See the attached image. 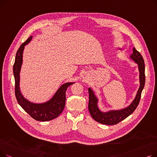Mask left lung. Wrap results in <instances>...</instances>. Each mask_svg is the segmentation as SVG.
Wrapping results in <instances>:
<instances>
[{"instance_id": "obj_1", "label": "left lung", "mask_w": 157, "mask_h": 157, "mask_svg": "<svg viewBox=\"0 0 157 157\" xmlns=\"http://www.w3.org/2000/svg\"><path fill=\"white\" fill-rule=\"evenodd\" d=\"M130 58L138 64L139 71L140 86L135 99L127 108L118 111H110L109 112L103 113L98 109L97 106V98H96L92 90L89 88L88 110L93 119L96 121L104 125H116L130 116L136 110L139 105L140 99H141V93L145 85L144 62L141 53L136 50L135 48H133V53L130 55Z\"/></svg>"}]
</instances>
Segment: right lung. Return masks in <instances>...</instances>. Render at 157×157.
Returning <instances> with one entry per match:
<instances>
[{
  "label": "right lung",
  "mask_w": 157,
  "mask_h": 157,
  "mask_svg": "<svg viewBox=\"0 0 157 157\" xmlns=\"http://www.w3.org/2000/svg\"><path fill=\"white\" fill-rule=\"evenodd\" d=\"M32 36L29 37L18 48L13 65L15 80V96L18 104L30 116L37 121H46L53 120L59 116L65 105L66 90L74 83H67L62 85L50 101L43 104H34L28 101L21 95L20 90V71L22 64L24 47L27 44Z\"/></svg>",
  "instance_id": "add662e5"
}]
</instances>
